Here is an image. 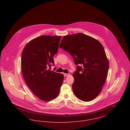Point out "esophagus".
I'll use <instances>...</instances> for the list:
<instances>
[{
    "label": "esophagus",
    "instance_id": "obj_1",
    "mask_svg": "<svg viewBox=\"0 0 130 130\" xmlns=\"http://www.w3.org/2000/svg\"><path fill=\"white\" fill-rule=\"evenodd\" d=\"M64 76H68L70 75L69 74H64Z\"/></svg>",
    "mask_w": 130,
    "mask_h": 130
}]
</instances>
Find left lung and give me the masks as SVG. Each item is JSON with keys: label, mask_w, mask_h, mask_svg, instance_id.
<instances>
[{"label": "left lung", "mask_w": 130, "mask_h": 130, "mask_svg": "<svg viewBox=\"0 0 130 130\" xmlns=\"http://www.w3.org/2000/svg\"><path fill=\"white\" fill-rule=\"evenodd\" d=\"M59 48L73 57L77 66L73 74V90L77 98L88 102L96 98L106 80L109 63L102 45L82 33L63 37Z\"/></svg>", "instance_id": "8db88e82"}]
</instances>
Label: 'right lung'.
I'll list each match as a JSON object with an SVG mask.
<instances>
[{
	"label": "right lung",
	"instance_id": "add662e5",
	"mask_svg": "<svg viewBox=\"0 0 130 130\" xmlns=\"http://www.w3.org/2000/svg\"><path fill=\"white\" fill-rule=\"evenodd\" d=\"M61 36H42L25 45L21 54L22 75L27 86L39 99L49 101L58 96L64 75L51 71Z\"/></svg>",
	"mask_w": 130,
	"mask_h": 130
}]
</instances>
